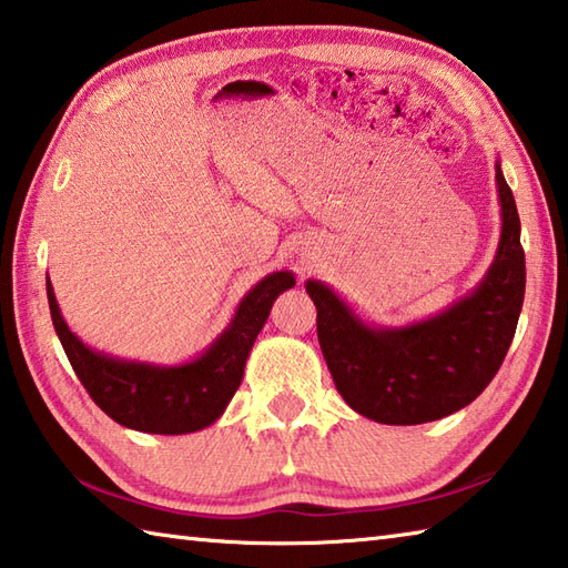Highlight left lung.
<instances>
[{"label": "left lung", "instance_id": "left-lung-1", "mask_svg": "<svg viewBox=\"0 0 568 568\" xmlns=\"http://www.w3.org/2000/svg\"><path fill=\"white\" fill-rule=\"evenodd\" d=\"M499 243L470 293L408 325H374L327 283L310 277L317 339L332 379L357 414L386 426H416L473 404L495 379L525 303L519 214L503 164L495 162Z\"/></svg>", "mask_w": 568, "mask_h": 568}]
</instances>
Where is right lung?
I'll return each instance as SVG.
<instances>
[{
	"label": "right lung",
	"mask_w": 568,
	"mask_h": 568,
	"mask_svg": "<svg viewBox=\"0 0 568 568\" xmlns=\"http://www.w3.org/2000/svg\"><path fill=\"white\" fill-rule=\"evenodd\" d=\"M295 275L275 271L241 297L229 325L194 359L158 364L100 352L71 332L47 277L51 320L65 357L93 402L115 424L158 436H184L221 418L243 382L253 342L271 315L275 297L291 291Z\"/></svg>",
	"instance_id": "right-lung-1"
}]
</instances>
